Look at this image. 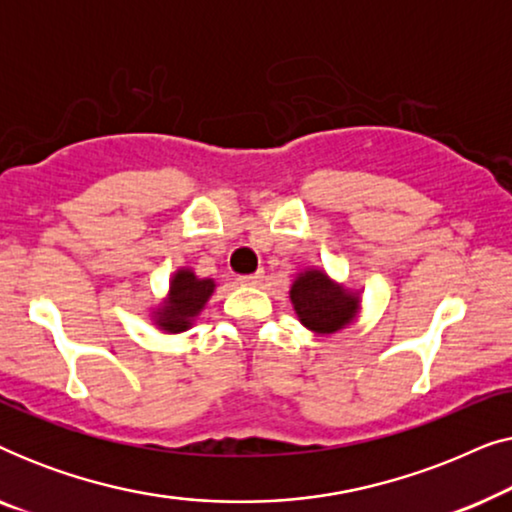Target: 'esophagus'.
I'll return each mask as SVG.
<instances>
[{
	"mask_svg": "<svg viewBox=\"0 0 512 512\" xmlns=\"http://www.w3.org/2000/svg\"><path fill=\"white\" fill-rule=\"evenodd\" d=\"M237 282H240L242 286H258L263 282V270L254 272V275H244V277L237 279Z\"/></svg>",
	"mask_w": 512,
	"mask_h": 512,
	"instance_id": "obj_1",
	"label": "esophagus"
}]
</instances>
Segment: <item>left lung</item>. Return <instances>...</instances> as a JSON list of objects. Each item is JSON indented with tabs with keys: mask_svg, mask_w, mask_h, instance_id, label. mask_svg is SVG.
Masks as SVG:
<instances>
[{
	"mask_svg": "<svg viewBox=\"0 0 512 512\" xmlns=\"http://www.w3.org/2000/svg\"><path fill=\"white\" fill-rule=\"evenodd\" d=\"M298 321L317 335H333L354 324L361 312V293L328 277L326 270L298 272L289 291Z\"/></svg>",
	"mask_w": 512,
	"mask_h": 512,
	"instance_id": "obj_1",
	"label": "left lung"
}]
</instances>
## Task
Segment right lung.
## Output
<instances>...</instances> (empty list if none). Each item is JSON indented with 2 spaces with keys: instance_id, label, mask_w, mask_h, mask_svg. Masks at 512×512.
Masks as SVG:
<instances>
[{
  "instance_id": "1",
  "label": "right lung",
  "mask_w": 512,
  "mask_h": 512,
  "mask_svg": "<svg viewBox=\"0 0 512 512\" xmlns=\"http://www.w3.org/2000/svg\"><path fill=\"white\" fill-rule=\"evenodd\" d=\"M214 289V279H200L191 268H179L170 279L167 296L151 310V321L170 335L188 331L205 310Z\"/></svg>"
}]
</instances>
